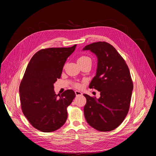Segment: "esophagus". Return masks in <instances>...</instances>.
I'll return each mask as SVG.
<instances>
[{
	"mask_svg": "<svg viewBox=\"0 0 156 156\" xmlns=\"http://www.w3.org/2000/svg\"><path fill=\"white\" fill-rule=\"evenodd\" d=\"M75 93L76 96H82V94H83L82 93L80 92V91H75Z\"/></svg>",
	"mask_w": 156,
	"mask_h": 156,
	"instance_id": "esophagus-1",
	"label": "esophagus"
}]
</instances>
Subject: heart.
<instances>
[{
  "label": "heart",
  "mask_w": 156,
  "mask_h": 156,
  "mask_svg": "<svg viewBox=\"0 0 156 156\" xmlns=\"http://www.w3.org/2000/svg\"><path fill=\"white\" fill-rule=\"evenodd\" d=\"M91 60V58L90 57H86V56H82V57H80L78 59V62H84V61H86V60ZM75 86L76 87H78V88L81 86V85L80 83H75Z\"/></svg>",
  "instance_id": "b5f03b06"
}]
</instances>
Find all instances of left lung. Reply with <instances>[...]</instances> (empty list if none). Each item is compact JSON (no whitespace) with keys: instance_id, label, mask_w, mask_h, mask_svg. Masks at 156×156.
Segmentation results:
<instances>
[{"instance_id":"left-lung-1","label":"left lung","mask_w":156,"mask_h":156,"mask_svg":"<svg viewBox=\"0 0 156 156\" xmlns=\"http://www.w3.org/2000/svg\"><path fill=\"white\" fill-rule=\"evenodd\" d=\"M90 51L98 58L96 76L90 88L100 92V98L84 94V114L87 123L100 131H112L124 120L129 108L133 89L128 66L117 50L106 42H94L83 51Z\"/></svg>"}]
</instances>
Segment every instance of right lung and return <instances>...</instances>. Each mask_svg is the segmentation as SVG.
<instances>
[{
    "label": "right lung",
    "instance_id": "add662e5",
    "mask_svg": "<svg viewBox=\"0 0 156 156\" xmlns=\"http://www.w3.org/2000/svg\"><path fill=\"white\" fill-rule=\"evenodd\" d=\"M76 46L40 50L27 66L19 89L21 109L31 125L41 131H55L67 119L66 108L76 94L68 90L57 95L54 84L60 78L66 58Z\"/></svg>",
    "mask_w": 156,
    "mask_h": 156
}]
</instances>
